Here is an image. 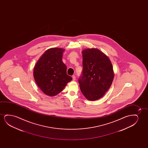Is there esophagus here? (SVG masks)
<instances>
[{
	"instance_id": "esophagus-1",
	"label": "esophagus",
	"mask_w": 148,
	"mask_h": 148,
	"mask_svg": "<svg viewBox=\"0 0 148 148\" xmlns=\"http://www.w3.org/2000/svg\"><path fill=\"white\" fill-rule=\"evenodd\" d=\"M72 78H73V81H75V80H76V76H75V75H73L72 76Z\"/></svg>"
}]
</instances>
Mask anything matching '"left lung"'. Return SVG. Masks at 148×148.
<instances>
[{
  "label": "left lung",
  "instance_id": "1",
  "mask_svg": "<svg viewBox=\"0 0 148 148\" xmlns=\"http://www.w3.org/2000/svg\"><path fill=\"white\" fill-rule=\"evenodd\" d=\"M83 70L78 80L82 93L89 101L103 97L113 80V66L109 58L97 49L82 51Z\"/></svg>",
  "mask_w": 148,
  "mask_h": 148
}]
</instances>
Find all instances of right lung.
Segmentation results:
<instances>
[{
  "mask_svg": "<svg viewBox=\"0 0 148 148\" xmlns=\"http://www.w3.org/2000/svg\"><path fill=\"white\" fill-rule=\"evenodd\" d=\"M65 49L51 48L45 51L33 71L35 80L47 95L53 97L63 90L72 78L67 74V66L62 61Z\"/></svg>",
  "mask_w": 148,
  "mask_h": 148,
  "instance_id": "right-lung-1",
  "label": "right lung"
}]
</instances>
